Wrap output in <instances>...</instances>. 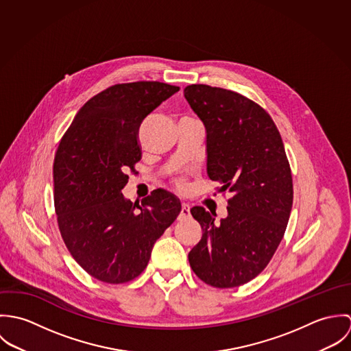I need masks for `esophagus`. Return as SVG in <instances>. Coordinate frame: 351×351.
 <instances>
[{"instance_id":"34e87169","label":"esophagus","mask_w":351,"mask_h":351,"mask_svg":"<svg viewBox=\"0 0 351 351\" xmlns=\"http://www.w3.org/2000/svg\"><path fill=\"white\" fill-rule=\"evenodd\" d=\"M191 216V208L188 204L181 205V212H180V219H188Z\"/></svg>"}]
</instances>
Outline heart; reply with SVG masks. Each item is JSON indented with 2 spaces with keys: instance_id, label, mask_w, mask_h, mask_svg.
<instances>
[{
  "instance_id": "obj_1",
  "label": "heart",
  "mask_w": 351,
  "mask_h": 351,
  "mask_svg": "<svg viewBox=\"0 0 351 351\" xmlns=\"http://www.w3.org/2000/svg\"><path fill=\"white\" fill-rule=\"evenodd\" d=\"M176 186H177V189H180V191H184V189L186 188V182H185V180H182V178H178V180H176Z\"/></svg>"
}]
</instances>
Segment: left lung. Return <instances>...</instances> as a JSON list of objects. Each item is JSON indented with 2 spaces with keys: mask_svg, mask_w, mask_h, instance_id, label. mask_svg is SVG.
<instances>
[{
  "mask_svg": "<svg viewBox=\"0 0 351 351\" xmlns=\"http://www.w3.org/2000/svg\"><path fill=\"white\" fill-rule=\"evenodd\" d=\"M184 96L206 130L208 177L232 193L220 224L202 206L192 208L202 237L189 263L205 284L235 288L267 266L284 238L293 204L289 160L273 119L256 102L204 84L186 86Z\"/></svg>",
  "mask_w": 351,
  "mask_h": 351,
  "instance_id": "obj_1",
  "label": "left lung"
}]
</instances>
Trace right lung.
I'll return each instance as SVG.
<instances>
[{"label": "right lung", "mask_w": 351, "mask_h": 351, "mask_svg": "<svg viewBox=\"0 0 351 351\" xmlns=\"http://www.w3.org/2000/svg\"><path fill=\"white\" fill-rule=\"evenodd\" d=\"M178 90L156 81L112 85L85 102L60 139L53 159L58 227L77 263L99 281L141 276L154 243L181 212L166 191H154L142 206L121 193L128 171L138 174L143 120Z\"/></svg>", "instance_id": "1"}]
</instances>
